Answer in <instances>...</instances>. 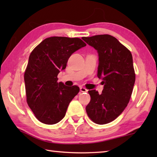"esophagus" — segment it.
Here are the masks:
<instances>
[{"mask_svg": "<svg viewBox=\"0 0 157 157\" xmlns=\"http://www.w3.org/2000/svg\"><path fill=\"white\" fill-rule=\"evenodd\" d=\"M80 91L82 93H86L88 91V90H87L86 89H85L84 87H80Z\"/></svg>", "mask_w": 157, "mask_h": 157, "instance_id": "1", "label": "esophagus"}]
</instances>
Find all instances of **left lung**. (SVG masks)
I'll use <instances>...</instances> for the list:
<instances>
[{
    "mask_svg": "<svg viewBox=\"0 0 157 157\" xmlns=\"http://www.w3.org/2000/svg\"><path fill=\"white\" fill-rule=\"evenodd\" d=\"M98 54V77L102 79V94L89 91L91 101L86 107L92 121L98 124L110 123L127 106L135 83V73L131 52L109 34L82 37Z\"/></svg>",
    "mask_w": 157,
    "mask_h": 157,
    "instance_id": "left-lung-1",
    "label": "left lung"
}]
</instances>
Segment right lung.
<instances>
[{"label": "right lung", "mask_w": 157, "mask_h": 157, "mask_svg": "<svg viewBox=\"0 0 157 157\" xmlns=\"http://www.w3.org/2000/svg\"><path fill=\"white\" fill-rule=\"evenodd\" d=\"M86 44L79 38L52 36L41 41L29 57L24 74L28 105L44 124L59 123L66 115L69 103L78 94V86L57 82L60 71L68 58Z\"/></svg>", "instance_id": "1"}]
</instances>
